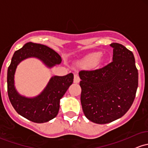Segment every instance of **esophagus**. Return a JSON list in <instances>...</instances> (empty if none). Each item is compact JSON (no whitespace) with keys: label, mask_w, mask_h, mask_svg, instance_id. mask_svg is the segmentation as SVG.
Listing matches in <instances>:
<instances>
[{"label":"esophagus","mask_w":148,"mask_h":148,"mask_svg":"<svg viewBox=\"0 0 148 148\" xmlns=\"http://www.w3.org/2000/svg\"><path fill=\"white\" fill-rule=\"evenodd\" d=\"M79 82H80V78H79V75L75 74L74 77V82L76 83V84H77V83H79Z\"/></svg>","instance_id":"esophagus-1"}]
</instances>
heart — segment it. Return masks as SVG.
I'll list each match as a JSON object with an SVG mask.
<instances>
[{"mask_svg": "<svg viewBox=\"0 0 148 148\" xmlns=\"http://www.w3.org/2000/svg\"><path fill=\"white\" fill-rule=\"evenodd\" d=\"M102 56V53L100 52L93 53L88 56L84 60L82 61V64L85 67H90L98 62Z\"/></svg>", "mask_w": 148, "mask_h": 148, "instance_id": "obj_1", "label": "heart"}]
</instances>
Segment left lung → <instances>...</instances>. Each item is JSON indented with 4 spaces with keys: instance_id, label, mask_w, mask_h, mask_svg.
I'll use <instances>...</instances> for the list:
<instances>
[{
    "instance_id": "1",
    "label": "left lung",
    "mask_w": 148,
    "mask_h": 148,
    "mask_svg": "<svg viewBox=\"0 0 148 148\" xmlns=\"http://www.w3.org/2000/svg\"><path fill=\"white\" fill-rule=\"evenodd\" d=\"M112 62L93 70H81V103L86 117L104 124L127 112L136 97L138 73L131 51L112 43Z\"/></svg>"
}]
</instances>
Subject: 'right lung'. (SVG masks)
I'll use <instances>...</instances> for the list:
<instances>
[{"label":"right lung","mask_w":148,"mask_h":148,"mask_svg":"<svg viewBox=\"0 0 148 148\" xmlns=\"http://www.w3.org/2000/svg\"><path fill=\"white\" fill-rule=\"evenodd\" d=\"M29 58H38L49 68L60 64L62 58L55 50L46 45L29 42L14 52L8 69V94L16 112L33 122H47L58 114L60 100L73 83L74 75L70 73L63 77H53L40 95L34 98H26L16 90L14 77L19 62Z\"/></svg>","instance_id":"1"}]
</instances>
